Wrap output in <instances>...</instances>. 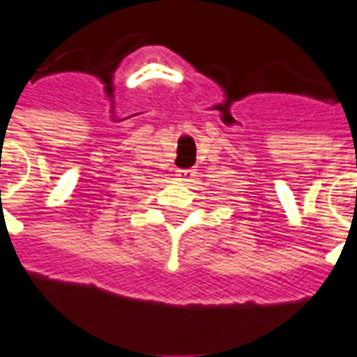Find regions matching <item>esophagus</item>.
Listing matches in <instances>:
<instances>
[{"mask_svg": "<svg viewBox=\"0 0 357 357\" xmlns=\"http://www.w3.org/2000/svg\"><path fill=\"white\" fill-rule=\"evenodd\" d=\"M176 176H178V181H192L193 176H197L195 169H178L176 171Z\"/></svg>", "mask_w": 357, "mask_h": 357, "instance_id": "1", "label": "esophagus"}]
</instances>
